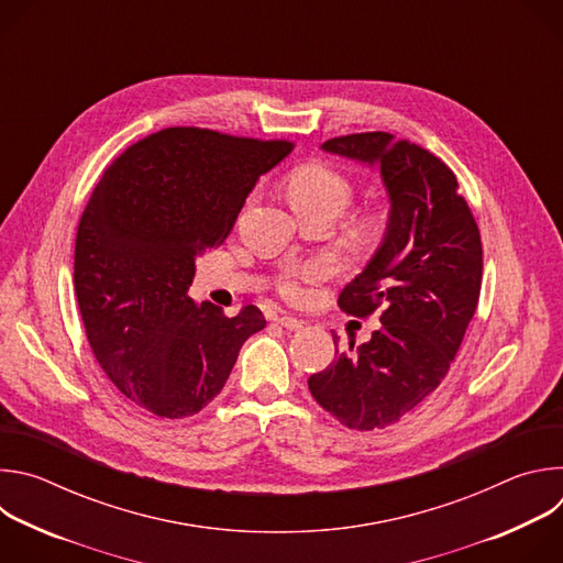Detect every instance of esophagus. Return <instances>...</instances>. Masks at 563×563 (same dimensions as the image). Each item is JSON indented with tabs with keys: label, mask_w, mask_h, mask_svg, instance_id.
<instances>
[{
	"label": "esophagus",
	"mask_w": 563,
	"mask_h": 563,
	"mask_svg": "<svg viewBox=\"0 0 563 563\" xmlns=\"http://www.w3.org/2000/svg\"><path fill=\"white\" fill-rule=\"evenodd\" d=\"M278 325L285 328V330H289V332H298V330L305 328V320L294 318V316H280V318H278Z\"/></svg>",
	"instance_id": "obj_1"
}]
</instances>
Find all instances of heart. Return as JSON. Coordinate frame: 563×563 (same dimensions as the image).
I'll return each instance as SVG.
<instances>
[{
    "label": "heart",
    "instance_id": "heart-1",
    "mask_svg": "<svg viewBox=\"0 0 563 563\" xmlns=\"http://www.w3.org/2000/svg\"><path fill=\"white\" fill-rule=\"evenodd\" d=\"M285 194L296 213L328 211V213L336 216L350 202L352 185L336 169L313 163V165H305V167L296 169L287 178ZM318 274H320V267H307L302 272L291 274L283 283V294L289 300H300L305 296V280H311Z\"/></svg>",
    "mask_w": 563,
    "mask_h": 563
}]
</instances>
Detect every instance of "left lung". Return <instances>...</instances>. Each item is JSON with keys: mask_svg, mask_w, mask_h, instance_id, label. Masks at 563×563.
I'll return each instance as SVG.
<instances>
[{"mask_svg": "<svg viewBox=\"0 0 563 563\" xmlns=\"http://www.w3.org/2000/svg\"><path fill=\"white\" fill-rule=\"evenodd\" d=\"M325 153L376 169L389 211L380 245L345 285L339 305L356 316L376 307L372 339L309 376L318 406L352 430H378L419 408L445 378L474 316L484 252L454 174L430 151L391 133L328 140Z\"/></svg>", "mask_w": 563, "mask_h": 563, "instance_id": "left-lung-1", "label": "left lung"}]
</instances>
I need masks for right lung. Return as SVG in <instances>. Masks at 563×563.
Segmentation results:
<instances>
[{"label":"right lung","mask_w":563,"mask_h":563,"mask_svg":"<svg viewBox=\"0 0 563 563\" xmlns=\"http://www.w3.org/2000/svg\"><path fill=\"white\" fill-rule=\"evenodd\" d=\"M291 142L165 129L104 172L75 238V294L91 350L142 410L183 419L224 387L240 347L267 320L196 302V258L220 245L247 196Z\"/></svg>","instance_id":"right-lung-1"}]
</instances>
